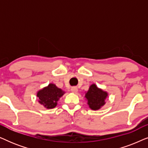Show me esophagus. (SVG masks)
<instances>
[{"label": "esophagus", "instance_id": "esophagus-1", "mask_svg": "<svg viewBox=\"0 0 148 148\" xmlns=\"http://www.w3.org/2000/svg\"><path fill=\"white\" fill-rule=\"evenodd\" d=\"M71 91L73 93H77L78 92V88L77 87H72L71 89Z\"/></svg>", "mask_w": 148, "mask_h": 148}]
</instances>
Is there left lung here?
Wrapping results in <instances>:
<instances>
[{
    "instance_id": "8db88e82",
    "label": "left lung",
    "mask_w": 148,
    "mask_h": 148,
    "mask_svg": "<svg viewBox=\"0 0 148 148\" xmlns=\"http://www.w3.org/2000/svg\"><path fill=\"white\" fill-rule=\"evenodd\" d=\"M108 93L102 89L98 88L95 84L91 85L89 90L86 92L84 98L88 101L89 108L93 110H98L106 104V99Z\"/></svg>"
}]
</instances>
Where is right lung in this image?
I'll return each mask as SVG.
<instances>
[{"label": "right lung", "mask_w": 148, "mask_h": 148, "mask_svg": "<svg viewBox=\"0 0 148 148\" xmlns=\"http://www.w3.org/2000/svg\"><path fill=\"white\" fill-rule=\"evenodd\" d=\"M65 94V92L58 88L54 84H49L36 93L38 102L44 108L52 109L57 106L58 101Z\"/></svg>", "instance_id": "add662e5"}]
</instances>
